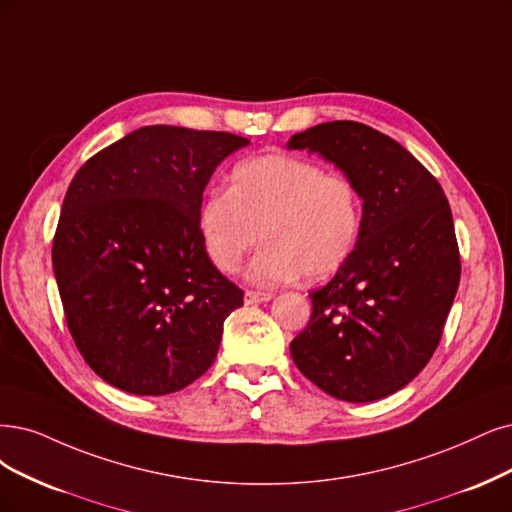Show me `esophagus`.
I'll list each match as a JSON object with an SVG mask.
<instances>
[{"label": "esophagus", "instance_id": "esophagus-1", "mask_svg": "<svg viewBox=\"0 0 512 512\" xmlns=\"http://www.w3.org/2000/svg\"><path fill=\"white\" fill-rule=\"evenodd\" d=\"M272 299V293H263V291H246L244 293V304H266V301Z\"/></svg>", "mask_w": 512, "mask_h": 512}]
</instances>
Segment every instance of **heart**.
<instances>
[{
	"label": "heart",
	"instance_id": "heart-1",
	"mask_svg": "<svg viewBox=\"0 0 512 512\" xmlns=\"http://www.w3.org/2000/svg\"><path fill=\"white\" fill-rule=\"evenodd\" d=\"M363 202L342 175L297 156L266 154L240 162L230 192L206 194L198 206V234L213 266L232 274L259 240L249 263L257 285H282L304 274L327 278L344 266L361 236Z\"/></svg>",
	"mask_w": 512,
	"mask_h": 512
}]
</instances>
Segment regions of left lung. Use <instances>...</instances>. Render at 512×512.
Returning <instances> with one entry per match:
<instances>
[{"instance_id": "obj_1", "label": "left lung", "mask_w": 512, "mask_h": 512, "mask_svg": "<svg viewBox=\"0 0 512 512\" xmlns=\"http://www.w3.org/2000/svg\"><path fill=\"white\" fill-rule=\"evenodd\" d=\"M287 147L335 164L363 200L361 236L344 266L310 293V323L291 356L339 401L384 399L426 367L460 285L449 202L403 145L361 122L312 126Z\"/></svg>"}]
</instances>
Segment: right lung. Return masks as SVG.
Masks as SVG:
<instances>
[{
	"mask_svg": "<svg viewBox=\"0 0 512 512\" xmlns=\"http://www.w3.org/2000/svg\"><path fill=\"white\" fill-rule=\"evenodd\" d=\"M244 145L230 132L143 126L75 173L52 268L73 342L107 384L160 396L213 365L242 291L208 261L198 206Z\"/></svg>",
	"mask_w": 512,
	"mask_h": 512,
	"instance_id": "add662e5",
	"label": "right lung"
}]
</instances>
